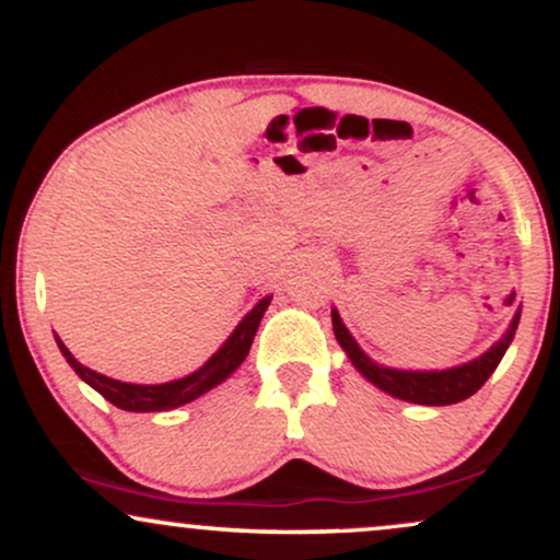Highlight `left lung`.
<instances>
[{
	"label": "left lung",
	"instance_id": "obj_1",
	"mask_svg": "<svg viewBox=\"0 0 560 560\" xmlns=\"http://www.w3.org/2000/svg\"><path fill=\"white\" fill-rule=\"evenodd\" d=\"M334 334H337V342L345 347V352L350 355L352 365H355L361 374L374 382L378 389L389 392V395L400 397V400L419 402V405H453L466 400L477 392L487 378L492 376V371L498 369V363L503 361L508 345H511L513 334H516L518 326V313L516 318L511 320V329L505 331V337L500 339L498 345L490 347L485 355L477 358V361L458 365V369L450 371H397V369H384V365H376L369 355L358 347L355 339L350 337V331L345 329L342 318L337 316V311L331 313Z\"/></svg>",
	"mask_w": 560,
	"mask_h": 560
}]
</instances>
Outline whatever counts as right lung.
<instances>
[{
    "label": "right lung",
    "instance_id": "1",
    "mask_svg": "<svg viewBox=\"0 0 560 560\" xmlns=\"http://www.w3.org/2000/svg\"><path fill=\"white\" fill-rule=\"evenodd\" d=\"M271 305V298H262L253 311L244 316V320L236 326L234 334L223 342L221 350L210 358L202 369L195 371V374L176 378V382L168 384H126V382H115V378H107L96 371L86 369L70 355V350L66 345L57 339L60 345V352L66 355V361L73 365V371L79 374L89 387H94L100 392L105 400H110L113 405H118L120 410H131V413H150V410H171L178 408V405L197 400L199 395H205L208 389H213L215 384H221L229 374H234L236 365H240L244 358H247L249 347H253L255 331H258L262 313L268 311Z\"/></svg>",
    "mask_w": 560,
    "mask_h": 560
}]
</instances>
